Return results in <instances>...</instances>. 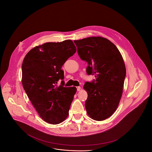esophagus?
I'll return each mask as SVG.
<instances>
[{"label":"esophagus","mask_w":152,"mask_h":152,"mask_svg":"<svg viewBox=\"0 0 152 152\" xmlns=\"http://www.w3.org/2000/svg\"><path fill=\"white\" fill-rule=\"evenodd\" d=\"M80 86L77 87V91H80Z\"/></svg>","instance_id":"1"}]
</instances>
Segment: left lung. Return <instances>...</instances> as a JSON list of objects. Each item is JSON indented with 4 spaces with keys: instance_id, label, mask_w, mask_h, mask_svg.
<instances>
[{
    "instance_id": "8db88e82",
    "label": "left lung",
    "mask_w": 152,
    "mask_h": 152,
    "mask_svg": "<svg viewBox=\"0 0 152 152\" xmlns=\"http://www.w3.org/2000/svg\"><path fill=\"white\" fill-rule=\"evenodd\" d=\"M80 58L88 64V75L96 80L86 82L83 88L88 96L85 107L93 120L103 121L116 110L123 91L126 67L118 49L102 37L74 40Z\"/></svg>"
}]
</instances>
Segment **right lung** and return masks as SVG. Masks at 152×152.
Masks as SVG:
<instances>
[{
  "label": "right lung",
  "instance_id": "1",
  "mask_svg": "<svg viewBox=\"0 0 152 152\" xmlns=\"http://www.w3.org/2000/svg\"><path fill=\"white\" fill-rule=\"evenodd\" d=\"M77 49L72 40L48 42L31 49L22 64V85L40 117L56 125L69 115L75 87H64V72L61 69ZM62 80L57 87V82Z\"/></svg>",
  "mask_w": 152,
  "mask_h": 152
}]
</instances>
